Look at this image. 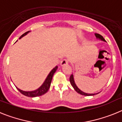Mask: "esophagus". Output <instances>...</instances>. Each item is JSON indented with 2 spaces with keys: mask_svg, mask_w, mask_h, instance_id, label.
<instances>
[{
  "mask_svg": "<svg viewBox=\"0 0 122 122\" xmlns=\"http://www.w3.org/2000/svg\"><path fill=\"white\" fill-rule=\"evenodd\" d=\"M68 63V60L67 59H63L61 61V63H60V65L61 66H64L65 65H67Z\"/></svg>",
  "mask_w": 122,
  "mask_h": 122,
  "instance_id": "esophagus-1",
  "label": "esophagus"
}]
</instances>
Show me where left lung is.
<instances>
[{
    "label": "left lung",
    "instance_id": "1",
    "mask_svg": "<svg viewBox=\"0 0 122 122\" xmlns=\"http://www.w3.org/2000/svg\"><path fill=\"white\" fill-rule=\"evenodd\" d=\"M95 35L96 38H97V39L100 40L101 41H106L104 39V38L103 36L100 35V34H98V33H95ZM70 81L71 84V86H73V87L74 88V89L77 92V93H79L81 95H84V96H92V95H94L95 94H98V93H87L86 92H84L83 91H82L81 90L79 89L77 86H76V83H75V81H74V76H73V74H71L70 76Z\"/></svg>",
    "mask_w": 122,
    "mask_h": 122
}]
</instances>
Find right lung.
<instances>
[{
    "mask_svg": "<svg viewBox=\"0 0 122 122\" xmlns=\"http://www.w3.org/2000/svg\"><path fill=\"white\" fill-rule=\"evenodd\" d=\"M30 32V31H28V32L24 33L23 35H22L20 37H19V39H21V38H22L23 36H25V35H26L27 33H29ZM57 68L58 66H56V67L54 68L51 71L50 73H49V74L48 75V76L46 77V79H45V81H44V82L43 83V84H42L38 89H36V90H33V91H24V90H21V89H18L17 87H16L17 89H18L22 94H23L25 96H26V97H38V96L43 95H44L45 93H46V92L48 91V90H49V87H50L51 86V83L52 81V76H53L55 72L56 71V70H57Z\"/></svg>",
    "mask_w": 122,
    "mask_h": 122,
    "instance_id": "right-lung-1",
    "label": "right lung"
}]
</instances>
